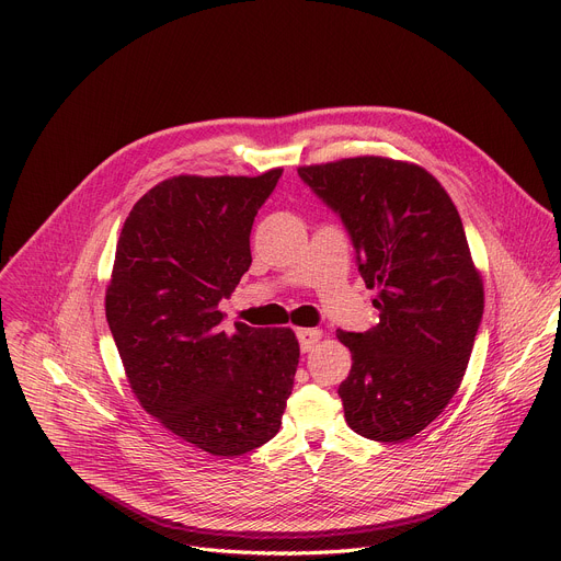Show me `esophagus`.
I'll return each instance as SVG.
<instances>
[{
	"label": "esophagus",
	"mask_w": 561,
	"mask_h": 561,
	"mask_svg": "<svg viewBox=\"0 0 561 561\" xmlns=\"http://www.w3.org/2000/svg\"><path fill=\"white\" fill-rule=\"evenodd\" d=\"M297 340H299V348L301 353H308L314 348V344L322 340V331L319 329H297Z\"/></svg>",
	"instance_id": "obj_1"
}]
</instances>
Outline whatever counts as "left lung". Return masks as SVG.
Instances as JSON below:
<instances>
[{
    "label": "left lung",
    "mask_w": 561,
    "mask_h": 561,
    "mask_svg": "<svg viewBox=\"0 0 561 561\" xmlns=\"http://www.w3.org/2000/svg\"><path fill=\"white\" fill-rule=\"evenodd\" d=\"M299 178L344 224L379 324L337 331L353 366L340 383L348 426L404 442L453 399L484 314L479 277L455 204L424 169L386 157L301 167Z\"/></svg>",
    "instance_id": "obj_1"
}]
</instances>
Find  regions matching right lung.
<instances>
[{
	"instance_id": "obj_1",
	"label": "right lung",
	"mask_w": 561,
	"mask_h": 561,
	"mask_svg": "<svg viewBox=\"0 0 561 561\" xmlns=\"http://www.w3.org/2000/svg\"><path fill=\"white\" fill-rule=\"evenodd\" d=\"M279 178L157 184L128 213L115 251L106 319L130 388L146 413L217 457L277 435L299 362L290 329L221 331L219 301L253 262V221Z\"/></svg>"
}]
</instances>
